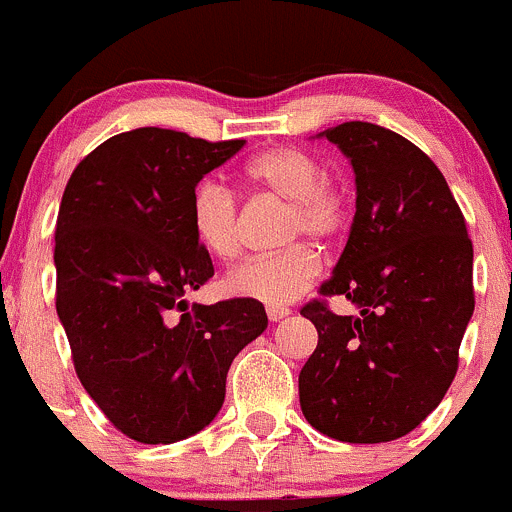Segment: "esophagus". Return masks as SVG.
I'll return each mask as SVG.
<instances>
[{"mask_svg": "<svg viewBox=\"0 0 512 512\" xmlns=\"http://www.w3.org/2000/svg\"><path fill=\"white\" fill-rule=\"evenodd\" d=\"M288 308H283V306H266V316L271 318V321H281V318H286L288 316Z\"/></svg>", "mask_w": 512, "mask_h": 512, "instance_id": "obj_1", "label": "esophagus"}]
</instances>
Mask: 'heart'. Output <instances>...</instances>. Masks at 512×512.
Returning a JSON list of instances; mask_svg holds the SVG:
<instances>
[{"label":"heart","mask_w":512,"mask_h":512,"mask_svg":"<svg viewBox=\"0 0 512 512\" xmlns=\"http://www.w3.org/2000/svg\"><path fill=\"white\" fill-rule=\"evenodd\" d=\"M244 179L258 194L286 201L283 241L308 236L331 244L351 224V196L326 176L321 159L298 146H273L246 164ZM191 229L206 254L231 261L239 254V196L219 179H204L191 196ZM321 258L303 241L256 256L226 273L224 291L268 306H286L311 288Z\"/></svg>","instance_id":"b5f03b06"}]
</instances>
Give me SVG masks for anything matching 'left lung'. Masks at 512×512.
<instances>
[{
    "label": "left lung",
    "instance_id": "1",
    "mask_svg": "<svg viewBox=\"0 0 512 512\" xmlns=\"http://www.w3.org/2000/svg\"><path fill=\"white\" fill-rule=\"evenodd\" d=\"M356 171V216L333 276L301 308L318 346L298 398L313 428L343 443H386L421 426L458 373L473 316V241L438 166L368 121L323 131ZM331 295L362 308L338 317Z\"/></svg>",
    "mask_w": 512,
    "mask_h": 512
}]
</instances>
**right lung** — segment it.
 Instances as JSON below:
<instances>
[{"mask_svg": "<svg viewBox=\"0 0 512 512\" xmlns=\"http://www.w3.org/2000/svg\"><path fill=\"white\" fill-rule=\"evenodd\" d=\"M244 144L144 126L96 146L64 189L59 321L86 393L136 443H174L209 426L231 361L268 323L254 298L184 301L214 276L191 229V196Z\"/></svg>", "mask_w": 512, "mask_h": 512, "instance_id": "obj_1", "label": "right lung"}]
</instances>
